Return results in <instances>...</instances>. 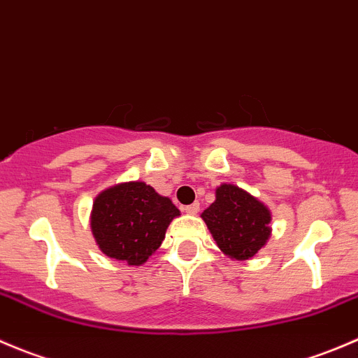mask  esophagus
<instances>
[{
    "label": "esophagus",
    "mask_w": 358,
    "mask_h": 358,
    "mask_svg": "<svg viewBox=\"0 0 358 358\" xmlns=\"http://www.w3.org/2000/svg\"><path fill=\"white\" fill-rule=\"evenodd\" d=\"M185 213H190V215H197L199 213V202H192V204L185 206Z\"/></svg>",
    "instance_id": "34e87169"
}]
</instances>
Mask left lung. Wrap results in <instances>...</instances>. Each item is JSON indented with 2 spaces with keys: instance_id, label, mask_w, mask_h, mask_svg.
<instances>
[{
  "instance_id": "left-lung-1",
  "label": "left lung",
  "mask_w": 358,
  "mask_h": 358,
  "mask_svg": "<svg viewBox=\"0 0 358 358\" xmlns=\"http://www.w3.org/2000/svg\"><path fill=\"white\" fill-rule=\"evenodd\" d=\"M202 220L225 255L237 259L255 256L270 236V213L236 185H222L216 201L204 209Z\"/></svg>"
}]
</instances>
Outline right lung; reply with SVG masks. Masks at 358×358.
<instances>
[{
	"instance_id": "right-lung-1",
	"label": "right lung",
	"mask_w": 358,
	"mask_h": 358,
	"mask_svg": "<svg viewBox=\"0 0 358 358\" xmlns=\"http://www.w3.org/2000/svg\"><path fill=\"white\" fill-rule=\"evenodd\" d=\"M178 215V208L150 185L122 183L95 199L92 232L107 256L142 265L161 246L169 222Z\"/></svg>"
}]
</instances>
